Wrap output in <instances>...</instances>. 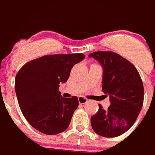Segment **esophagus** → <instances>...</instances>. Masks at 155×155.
<instances>
[{
  "label": "esophagus",
  "mask_w": 155,
  "mask_h": 155,
  "mask_svg": "<svg viewBox=\"0 0 155 155\" xmlns=\"http://www.w3.org/2000/svg\"><path fill=\"white\" fill-rule=\"evenodd\" d=\"M78 102L80 104H85L86 102H87V98H84V97L79 96L78 97Z\"/></svg>",
  "instance_id": "1"
}]
</instances>
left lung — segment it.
<instances>
[{
  "mask_svg": "<svg viewBox=\"0 0 155 155\" xmlns=\"http://www.w3.org/2000/svg\"><path fill=\"white\" fill-rule=\"evenodd\" d=\"M88 57L102 66V88L110 101L106 110L98 104V113L91 117L93 130L105 137L120 136L134 125L143 106L140 76L130 61L114 52H94Z\"/></svg>",
  "mask_w": 155,
  "mask_h": 155,
  "instance_id": "1",
  "label": "left lung"
}]
</instances>
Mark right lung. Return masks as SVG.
Returning a JSON list of instances; mask_svg holds the SVG:
<instances>
[{"label": "right lung", "mask_w": 155, "mask_h": 155, "mask_svg": "<svg viewBox=\"0 0 155 155\" xmlns=\"http://www.w3.org/2000/svg\"><path fill=\"white\" fill-rule=\"evenodd\" d=\"M83 53L47 55L29 61L15 77L16 95L25 118L35 130L47 135L68 129L79 105L78 97L63 98L60 84L69 78Z\"/></svg>", "instance_id": "obj_1"}]
</instances>
